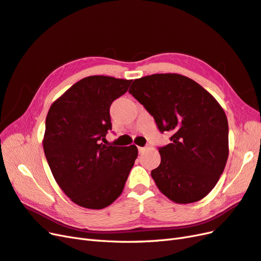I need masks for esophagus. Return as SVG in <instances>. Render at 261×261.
<instances>
[{"label":"esophagus","mask_w":261,"mask_h":261,"mask_svg":"<svg viewBox=\"0 0 261 261\" xmlns=\"http://www.w3.org/2000/svg\"><path fill=\"white\" fill-rule=\"evenodd\" d=\"M138 150H139V152H140V153H143V152H145V151L147 150V147H142V146H139V147H138Z\"/></svg>","instance_id":"esophagus-1"}]
</instances>
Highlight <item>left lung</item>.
Returning a JSON list of instances; mask_svg holds the SVG:
<instances>
[{
	"mask_svg": "<svg viewBox=\"0 0 261 261\" xmlns=\"http://www.w3.org/2000/svg\"><path fill=\"white\" fill-rule=\"evenodd\" d=\"M129 93L145 107L161 132L172 133L160 148L151 176L175 203L197 202L210 193L228 158V123L222 106L193 80L160 73L133 81Z\"/></svg>",
	"mask_w": 261,
	"mask_h": 261,
	"instance_id": "8db88e82",
	"label": "left lung"
}]
</instances>
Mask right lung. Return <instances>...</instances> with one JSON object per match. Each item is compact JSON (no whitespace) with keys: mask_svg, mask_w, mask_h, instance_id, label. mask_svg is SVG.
<instances>
[{"mask_svg":"<svg viewBox=\"0 0 261 261\" xmlns=\"http://www.w3.org/2000/svg\"><path fill=\"white\" fill-rule=\"evenodd\" d=\"M132 80L105 75L82 79L56 99L42 139L44 155L59 187L74 203L92 210L121 195L138 147L102 144L111 129L109 108Z\"/></svg>","mask_w":261,"mask_h":261,"instance_id":"obj_1","label":"right lung"}]
</instances>
